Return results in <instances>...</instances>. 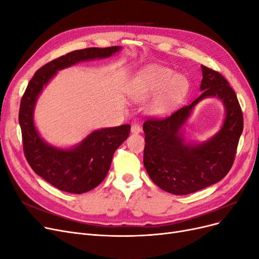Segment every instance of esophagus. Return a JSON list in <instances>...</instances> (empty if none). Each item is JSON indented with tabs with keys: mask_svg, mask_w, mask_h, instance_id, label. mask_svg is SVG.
I'll return each instance as SVG.
<instances>
[{
	"mask_svg": "<svg viewBox=\"0 0 259 259\" xmlns=\"http://www.w3.org/2000/svg\"><path fill=\"white\" fill-rule=\"evenodd\" d=\"M131 132L133 133V134H139V133L142 132V127H140L138 124H134V125H132Z\"/></svg>",
	"mask_w": 259,
	"mask_h": 259,
	"instance_id": "esophagus-1",
	"label": "esophagus"
}]
</instances>
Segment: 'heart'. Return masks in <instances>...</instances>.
Listing matches in <instances>:
<instances>
[{
	"label": "heart",
	"mask_w": 259,
	"mask_h": 259,
	"mask_svg": "<svg viewBox=\"0 0 259 259\" xmlns=\"http://www.w3.org/2000/svg\"><path fill=\"white\" fill-rule=\"evenodd\" d=\"M186 77L176 74L171 69L164 67H148L140 72L134 81L133 97L147 99L160 93L153 105L155 113H163L187 91Z\"/></svg>",
	"instance_id": "b5f03b06"
}]
</instances>
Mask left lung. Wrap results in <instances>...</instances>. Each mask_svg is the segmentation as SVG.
Wrapping results in <instances>:
<instances>
[{"label":"left lung","mask_w":259,"mask_h":259,"mask_svg":"<svg viewBox=\"0 0 259 259\" xmlns=\"http://www.w3.org/2000/svg\"><path fill=\"white\" fill-rule=\"evenodd\" d=\"M201 96L189 106L163 119L144 123V164L149 177L164 191L184 195L214 185L230 170L243 131V114L236 93L215 70L201 66ZM207 97H217L225 106L222 128L202 144H187L180 132L193 108Z\"/></svg>","instance_id":"8db88e82"}]
</instances>
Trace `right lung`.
<instances>
[{
    "label": "right lung",
    "instance_id": "1",
    "mask_svg": "<svg viewBox=\"0 0 259 259\" xmlns=\"http://www.w3.org/2000/svg\"><path fill=\"white\" fill-rule=\"evenodd\" d=\"M120 50V46L90 48L54 59L37 70L21 98L18 119L26 159L35 174L61 191L84 193L103 182L114 151L130 135L131 125L94 131L70 149L54 147L44 142L35 128L33 112L37 97L59 70L81 61L110 57Z\"/></svg>",
    "mask_w": 259,
    "mask_h": 259
}]
</instances>
